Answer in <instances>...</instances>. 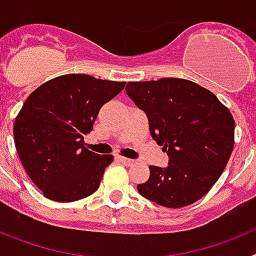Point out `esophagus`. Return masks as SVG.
<instances>
[{
  "instance_id": "obj_1",
  "label": "esophagus",
  "mask_w": 256,
  "mask_h": 256,
  "mask_svg": "<svg viewBox=\"0 0 256 256\" xmlns=\"http://www.w3.org/2000/svg\"><path fill=\"white\" fill-rule=\"evenodd\" d=\"M118 160L120 162H123L124 165H126V166H130V165L134 164V160L126 159V158H123V156H118Z\"/></svg>"
}]
</instances>
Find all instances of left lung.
Returning <instances> with one entry per match:
<instances>
[{"label":"left lung","instance_id":"1","mask_svg":"<svg viewBox=\"0 0 256 256\" xmlns=\"http://www.w3.org/2000/svg\"><path fill=\"white\" fill-rule=\"evenodd\" d=\"M126 91L148 115L151 137L169 156L166 168L150 165V178L137 186L140 194L173 209L200 200L234 150L230 110L212 92L187 79L130 82Z\"/></svg>","mask_w":256,"mask_h":256}]
</instances>
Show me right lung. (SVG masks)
I'll return each instance as SVG.
<instances>
[{"instance_id":"obj_1","label":"right lung","mask_w":256,"mask_h":256,"mask_svg":"<svg viewBox=\"0 0 256 256\" xmlns=\"http://www.w3.org/2000/svg\"><path fill=\"white\" fill-rule=\"evenodd\" d=\"M126 82L87 74L54 78L32 92L14 124L20 162L44 198L80 200L97 191L112 155L84 148L100 108L124 90Z\"/></svg>"}]
</instances>
